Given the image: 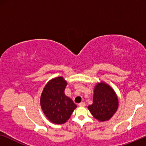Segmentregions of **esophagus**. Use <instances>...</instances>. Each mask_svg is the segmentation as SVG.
<instances>
[{
	"label": "esophagus",
	"instance_id": "obj_1",
	"mask_svg": "<svg viewBox=\"0 0 146 146\" xmlns=\"http://www.w3.org/2000/svg\"><path fill=\"white\" fill-rule=\"evenodd\" d=\"M78 106L80 107H84L86 106V104H85V102H81L79 104Z\"/></svg>",
	"mask_w": 146,
	"mask_h": 146
}]
</instances>
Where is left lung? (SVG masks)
I'll return each instance as SVG.
<instances>
[{
  "label": "left lung",
  "mask_w": 146,
  "mask_h": 146,
  "mask_svg": "<svg viewBox=\"0 0 146 146\" xmlns=\"http://www.w3.org/2000/svg\"><path fill=\"white\" fill-rule=\"evenodd\" d=\"M116 93L108 84L100 82L94 89L93 103L88 106L89 111L100 121H108L118 108Z\"/></svg>",
  "instance_id": "1"
}]
</instances>
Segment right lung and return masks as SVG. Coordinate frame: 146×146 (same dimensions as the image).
<instances>
[{
  "mask_svg": "<svg viewBox=\"0 0 146 146\" xmlns=\"http://www.w3.org/2000/svg\"><path fill=\"white\" fill-rule=\"evenodd\" d=\"M67 82L62 76L54 78L44 88L40 106L46 117L56 124H63L71 116L76 105L66 96L64 90Z\"/></svg>",
  "mask_w": 146,
  "mask_h": 146,
  "instance_id": "1",
  "label": "right lung"
}]
</instances>
